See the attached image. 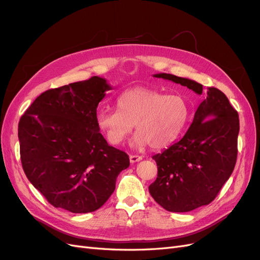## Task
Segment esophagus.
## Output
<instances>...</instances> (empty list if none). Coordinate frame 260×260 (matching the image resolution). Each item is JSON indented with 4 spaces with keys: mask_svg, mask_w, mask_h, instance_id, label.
I'll return each mask as SVG.
<instances>
[{
    "mask_svg": "<svg viewBox=\"0 0 260 260\" xmlns=\"http://www.w3.org/2000/svg\"><path fill=\"white\" fill-rule=\"evenodd\" d=\"M141 159H142V156H140V155H131L129 156L131 162H137V161H139Z\"/></svg>",
    "mask_w": 260,
    "mask_h": 260,
    "instance_id": "esophagus-1",
    "label": "esophagus"
}]
</instances>
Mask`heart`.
<instances>
[{
  "label": "heart",
  "mask_w": 260,
  "mask_h": 260,
  "mask_svg": "<svg viewBox=\"0 0 260 260\" xmlns=\"http://www.w3.org/2000/svg\"><path fill=\"white\" fill-rule=\"evenodd\" d=\"M118 109L100 108L95 120L112 145H119L135 125L133 145L162 148L174 141L186 126L189 105L181 95L137 86L125 90L117 100Z\"/></svg>",
  "instance_id": "heart-1"
}]
</instances>
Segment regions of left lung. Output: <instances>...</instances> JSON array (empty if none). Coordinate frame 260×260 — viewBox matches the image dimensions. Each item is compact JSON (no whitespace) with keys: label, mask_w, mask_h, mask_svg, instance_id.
Instances as JSON below:
<instances>
[{"label":"left lung","mask_w":260,"mask_h":260,"mask_svg":"<svg viewBox=\"0 0 260 260\" xmlns=\"http://www.w3.org/2000/svg\"><path fill=\"white\" fill-rule=\"evenodd\" d=\"M153 76L203 94V84L194 80L165 73ZM239 129L238 112L226 95L208 88L185 135L152 156L157 178L149 186L151 196L170 212H188L212 203L234 171Z\"/></svg>","instance_id":"left-lung-1"}]
</instances>
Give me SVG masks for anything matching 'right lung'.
I'll return each instance as SVG.
<instances>
[{
  "mask_svg": "<svg viewBox=\"0 0 260 260\" xmlns=\"http://www.w3.org/2000/svg\"><path fill=\"white\" fill-rule=\"evenodd\" d=\"M111 86L94 76L42 93L18 125L22 168L55 208L72 213L100 209L113 193L126 153L109 146L95 115Z\"/></svg>",
  "mask_w": 260,
  "mask_h": 260,
  "instance_id": "1",
  "label": "right lung"
}]
</instances>
